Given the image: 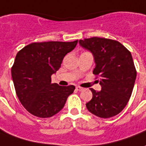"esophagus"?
<instances>
[{"mask_svg":"<svg viewBox=\"0 0 146 146\" xmlns=\"http://www.w3.org/2000/svg\"><path fill=\"white\" fill-rule=\"evenodd\" d=\"M76 90H78V91H81V90H83V88L80 87H76Z\"/></svg>","mask_w":146,"mask_h":146,"instance_id":"obj_1","label":"esophagus"}]
</instances>
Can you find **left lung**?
<instances>
[{
	"label": "left lung",
	"instance_id": "1",
	"mask_svg": "<svg viewBox=\"0 0 146 146\" xmlns=\"http://www.w3.org/2000/svg\"><path fill=\"white\" fill-rule=\"evenodd\" d=\"M80 46L94 56L93 73L100 77L101 90L90 88L93 98L87 110L102 118L114 117L125 108L133 90L136 70L131 54L115 40L93 37L80 40Z\"/></svg>",
	"mask_w": 146,
	"mask_h": 146
}]
</instances>
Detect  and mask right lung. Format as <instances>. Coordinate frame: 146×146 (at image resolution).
<instances>
[{
    "instance_id": "1",
    "label": "right lung",
    "mask_w": 146,
    "mask_h": 146,
    "mask_svg": "<svg viewBox=\"0 0 146 146\" xmlns=\"http://www.w3.org/2000/svg\"><path fill=\"white\" fill-rule=\"evenodd\" d=\"M70 42L31 43L16 55L11 76L16 94L24 108L38 117H50L60 111L75 87L52 84L51 76L61 66L64 56L76 47Z\"/></svg>"
}]
</instances>
